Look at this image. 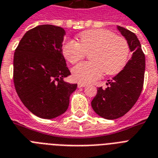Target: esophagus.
I'll list each match as a JSON object with an SVG mask.
<instances>
[{"instance_id": "obj_1", "label": "esophagus", "mask_w": 158, "mask_h": 158, "mask_svg": "<svg viewBox=\"0 0 158 158\" xmlns=\"http://www.w3.org/2000/svg\"><path fill=\"white\" fill-rule=\"evenodd\" d=\"M86 86H87L86 83H78V88H84V87H86Z\"/></svg>"}]
</instances>
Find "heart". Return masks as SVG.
I'll list each match as a JSON object with an SVG mask.
<instances>
[{
  "label": "heart",
  "mask_w": 158,
  "mask_h": 158,
  "mask_svg": "<svg viewBox=\"0 0 158 158\" xmlns=\"http://www.w3.org/2000/svg\"><path fill=\"white\" fill-rule=\"evenodd\" d=\"M89 62H82L72 69V76L79 83H88L106 75L119 73L127 64L130 48L124 38L106 29H92L78 36V43L68 40L62 46V54L75 64L89 53Z\"/></svg>",
  "instance_id": "b5f03b06"
}]
</instances>
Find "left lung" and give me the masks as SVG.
I'll return each mask as SVG.
<instances>
[{"label":"left lung","mask_w":158,"mask_h":158,"mask_svg":"<svg viewBox=\"0 0 158 158\" xmlns=\"http://www.w3.org/2000/svg\"><path fill=\"white\" fill-rule=\"evenodd\" d=\"M117 29L127 40L132 56L123 70L108 80L107 88H97L91 103L97 114L111 120L123 116L135 104L143 89L145 70V57L135 34L119 26Z\"/></svg>","instance_id":"1"}]
</instances>
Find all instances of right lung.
Here are the masks:
<instances>
[{"label":"right lung","instance_id":"obj_1","mask_svg":"<svg viewBox=\"0 0 158 158\" xmlns=\"http://www.w3.org/2000/svg\"><path fill=\"white\" fill-rule=\"evenodd\" d=\"M66 31L49 24L25 33L14 56V83L24 106L39 118L52 119L66 112L77 83L64 78L70 75L62 54Z\"/></svg>","mask_w":158,"mask_h":158}]
</instances>
